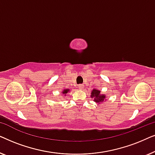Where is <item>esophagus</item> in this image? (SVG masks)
I'll return each mask as SVG.
<instances>
[{"instance_id":"34e87169","label":"esophagus","mask_w":155,"mask_h":155,"mask_svg":"<svg viewBox=\"0 0 155 155\" xmlns=\"http://www.w3.org/2000/svg\"><path fill=\"white\" fill-rule=\"evenodd\" d=\"M84 87V84H79V85H78V88H79L80 90H83Z\"/></svg>"}]
</instances>
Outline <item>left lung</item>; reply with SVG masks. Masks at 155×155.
I'll return each instance as SVG.
<instances>
[{
	"label": "left lung",
	"mask_w": 155,
	"mask_h": 155,
	"mask_svg": "<svg viewBox=\"0 0 155 155\" xmlns=\"http://www.w3.org/2000/svg\"><path fill=\"white\" fill-rule=\"evenodd\" d=\"M91 98H93L94 102L100 104L106 101V95L101 94V91L97 89H93L91 92Z\"/></svg>",
	"instance_id": "left-lung-1"
}]
</instances>
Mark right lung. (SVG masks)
I'll use <instances>...</instances> for the list:
<instances>
[{
	"instance_id": "1",
	"label": "right lung",
	"mask_w": 155,
	"mask_h": 155,
	"mask_svg": "<svg viewBox=\"0 0 155 155\" xmlns=\"http://www.w3.org/2000/svg\"><path fill=\"white\" fill-rule=\"evenodd\" d=\"M71 90H70L69 89H64V90L62 91V92H61V94H62L63 95H64V96H66V94L68 92H69Z\"/></svg>"
}]
</instances>
